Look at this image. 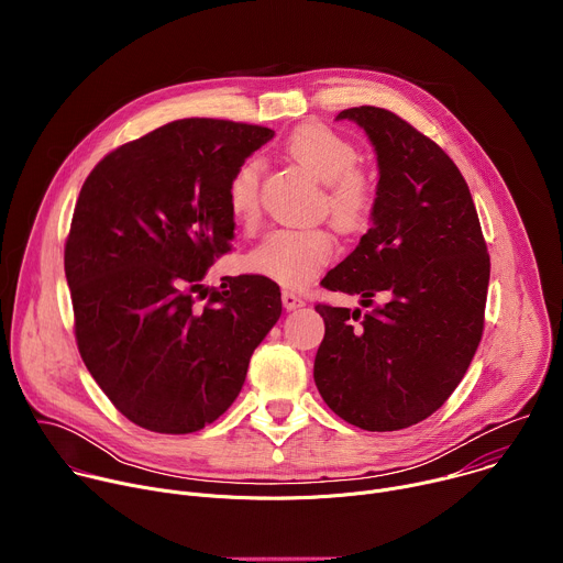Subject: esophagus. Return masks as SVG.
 <instances>
[{"label":"esophagus","mask_w":563,"mask_h":563,"mask_svg":"<svg viewBox=\"0 0 563 563\" xmlns=\"http://www.w3.org/2000/svg\"><path fill=\"white\" fill-rule=\"evenodd\" d=\"M302 305H305V300H302L298 294H294L291 289H283V307H285L287 311L298 309V307H302Z\"/></svg>","instance_id":"1"}]
</instances>
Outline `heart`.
Listing matches in <instances>:
<instances>
[{
  "instance_id": "1",
  "label": "heart",
  "mask_w": 563,
  "mask_h": 563,
  "mask_svg": "<svg viewBox=\"0 0 563 563\" xmlns=\"http://www.w3.org/2000/svg\"><path fill=\"white\" fill-rule=\"evenodd\" d=\"M285 153L316 180L328 185L325 205L339 227H363L374 202V191L369 178L354 167L358 151L347 137L325 124H302L287 137ZM258 198L261 165L256 157H247L229 178V211L240 222L252 224L258 218ZM334 250V235L325 229H274L250 252L247 267L287 289H300L332 261Z\"/></svg>"
}]
</instances>
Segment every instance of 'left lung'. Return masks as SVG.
<instances>
[{
    "label": "left lung",
    "instance_id": "obj_1",
    "mask_svg": "<svg viewBox=\"0 0 563 563\" xmlns=\"http://www.w3.org/2000/svg\"><path fill=\"white\" fill-rule=\"evenodd\" d=\"M369 137L378 185L372 227L320 285L383 305H316L325 339L313 380L343 421L391 432L437 412L484 334L490 256L470 189L445 151L391 111L345 109Z\"/></svg>",
    "mask_w": 563,
    "mask_h": 563
}]
</instances>
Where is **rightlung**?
Segmentation results:
<instances>
[{
  "label": "right lung",
  "instance_id": "obj_1",
  "mask_svg": "<svg viewBox=\"0 0 563 563\" xmlns=\"http://www.w3.org/2000/svg\"><path fill=\"white\" fill-rule=\"evenodd\" d=\"M272 137L256 124L176 120L109 153L79 191L64 250L77 347L140 428L213 423L280 318V289L263 276H224L196 302L233 238L229 178Z\"/></svg>",
  "mask_w": 563,
  "mask_h": 563
}]
</instances>
